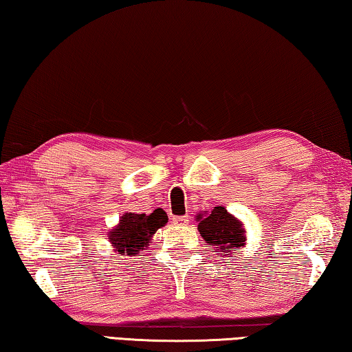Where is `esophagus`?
<instances>
[{"instance_id": "34e87169", "label": "esophagus", "mask_w": 352, "mask_h": 352, "mask_svg": "<svg viewBox=\"0 0 352 352\" xmlns=\"http://www.w3.org/2000/svg\"><path fill=\"white\" fill-rule=\"evenodd\" d=\"M188 217H175L173 218V223L175 224H177V226H186V224H188Z\"/></svg>"}]
</instances>
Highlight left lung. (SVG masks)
I'll list each match as a JSON object with an SVG mask.
<instances>
[{
    "mask_svg": "<svg viewBox=\"0 0 352 352\" xmlns=\"http://www.w3.org/2000/svg\"><path fill=\"white\" fill-rule=\"evenodd\" d=\"M198 230L204 241L214 250L223 252L224 256L235 255L248 241V230L244 223L226 210V207H214L210 213H198Z\"/></svg>",
    "mask_w": 352,
    "mask_h": 352,
    "instance_id": "1",
    "label": "left lung"
}]
</instances>
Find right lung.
I'll return each mask as SVG.
<instances>
[{"label": "right lung", "instance_id": "right-lung-1", "mask_svg": "<svg viewBox=\"0 0 352 352\" xmlns=\"http://www.w3.org/2000/svg\"><path fill=\"white\" fill-rule=\"evenodd\" d=\"M168 223V217L157 208L151 214L123 213L119 223L108 232V241L119 255L134 256L148 249L157 229Z\"/></svg>", "mask_w": 352, "mask_h": 352}]
</instances>
